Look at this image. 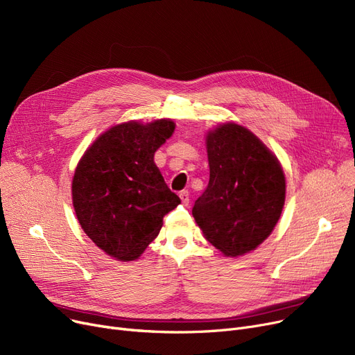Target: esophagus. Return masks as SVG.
<instances>
[{
    "label": "esophagus",
    "instance_id": "obj_1",
    "mask_svg": "<svg viewBox=\"0 0 355 355\" xmlns=\"http://www.w3.org/2000/svg\"><path fill=\"white\" fill-rule=\"evenodd\" d=\"M180 198H181L182 204H185V206H189V202H190V193H189L187 190H184V191L180 193Z\"/></svg>",
    "mask_w": 355,
    "mask_h": 355
}]
</instances>
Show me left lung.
<instances>
[{
  "instance_id": "obj_1",
  "label": "left lung",
  "mask_w": 355,
  "mask_h": 355,
  "mask_svg": "<svg viewBox=\"0 0 355 355\" xmlns=\"http://www.w3.org/2000/svg\"><path fill=\"white\" fill-rule=\"evenodd\" d=\"M210 181L193 216L226 256L254 250L281 217L285 175L277 158L250 130L225 123L207 135Z\"/></svg>"
}]
</instances>
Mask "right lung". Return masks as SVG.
<instances>
[{"mask_svg": "<svg viewBox=\"0 0 355 355\" xmlns=\"http://www.w3.org/2000/svg\"><path fill=\"white\" fill-rule=\"evenodd\" d=\"M175 129L170 119L110 128L78 164L73 207L85 233L112 257L135 260L158 236L165 214L181 202L154 162Z\"/></svg>", "mask_w": 355, "mask_h": 355, "instance_id": "add662e5", "label": "right lung"}]
</instances>
